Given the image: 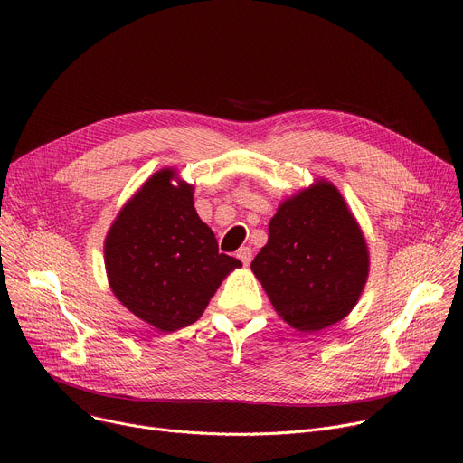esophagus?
Wrapping results in <instances>:
<instances>
[{"label": "esophagus", "mask_w": 463, "mask_h": 463, "mask_svg": "<svg viewBox=\"0 0 463 463\" xmlns=\"http://www.w3.org/2000/svg\"><path fill=\"white\" fill-rule=\"evenodd\" d=\"M236 257L248 266V264L251 262V259H253V250H251V248H248V246H246V248H240V250H238V253H236Z\"/></svg>", "instance_id": "obj_1"}]
</instances>
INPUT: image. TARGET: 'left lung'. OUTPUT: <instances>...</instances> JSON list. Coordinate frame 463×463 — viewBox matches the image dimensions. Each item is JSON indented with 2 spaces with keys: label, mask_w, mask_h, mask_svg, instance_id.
Masks as SVG:
<instances>
[{
  "label": "left lung",
  "mask_w": 463,
  "mask_h": 463,
  "mask_svg": "<svg viewBox=\"0 0 463 463\" xmlns=\"http://www.w3.org/2000/svg\"><path fill=\"white\" fill-rule=\"evenodd\" d=\"M368 266L366 240L342 194L319 182L279 206L251 270L290 326L315 332L354 307Z\"/></svg>",
  "instance_id": "left-lung-1"
}]
</instances>
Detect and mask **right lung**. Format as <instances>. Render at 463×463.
Instances as JSON below:
<instances>
[{
  "mask_svg": "<svg viewBox=\"0 0 463 463\" xmlns=\"http://www.w3.org/2000/svg\"><path fill=\"white\" fill-rule=\"evenodd\" d=\"M161 170L116 217L105 264L118 300L163 332L197 321L223 278L241 262L219 253L193 206V187Z\"/></svg>",
  "mask_w": 463,
  "mask_h": 463,
  "instance_id": "right-lung-1",
  "label": "right lung"
}]
</instances>
